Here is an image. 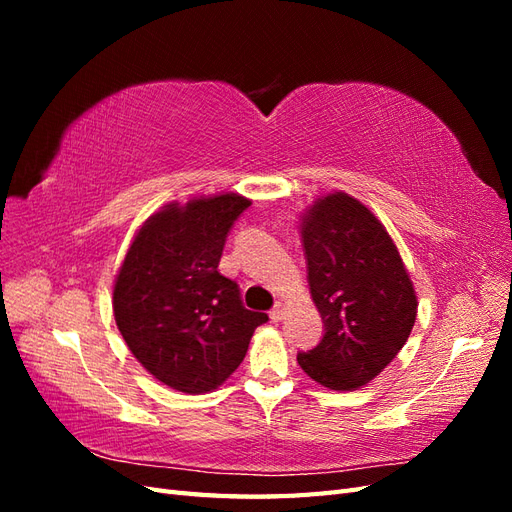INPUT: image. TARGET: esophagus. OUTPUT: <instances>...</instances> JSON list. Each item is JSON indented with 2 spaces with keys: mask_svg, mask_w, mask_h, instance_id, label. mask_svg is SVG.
Segmentation results:
<instances>
[{
  "mask_svg": "<svg viewBox=\"0 0 512 512\" xmlns=\"http://www.w3.org/2000/svg\"><path fill=\"white\" fill-rule=\"evenodd\" d=\"M269 318H271L273 322H280V320L284 318V305H282V303H275V307L269 312Z\"/></svg>",
  "mask_w": 512,
  "mask_h": 512,
  "instance_id": "obj_1",
  "label": "esophagus"
}]
</instances>
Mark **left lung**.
<instances>
[{"instance_id":"left-lung-1","label":"left lung","mask_w":512,"mask_h":512,"mask_svg":"<svg viewBox=\"0 0 512 512\" xmlns=\"http://www.w3.org/2000/svg\"><path fill=\"white\" fill-rule=\"evenodd\" d=\"M301 237L324 335L297 361L327 389L354 391L408 342L416 320L410 275L380 220L348 194L318 198Z\"/></svg>"}]
</instances>
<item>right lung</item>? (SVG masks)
<instances>
[{
    "mask_svg": "<svg viewBox=\"0 0 512 512\" xmlns=\"http://www.w3.org/2000/svg\"><path fill=\"white\" fill-rule=\"evenodd\" d=\"M252 203L239 194L168 205L138 230L113 290L117 327L153 378L207 393L239 367L269 316L245 309L220 271L228 232Z\"/></svg>",
    "mask_w": 512,
    "mask_h": 512,
    "instance_id": "1",
    "label": "right lung"
}]
</instances>
